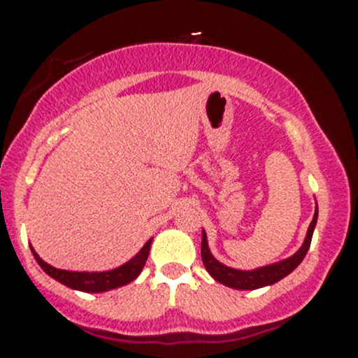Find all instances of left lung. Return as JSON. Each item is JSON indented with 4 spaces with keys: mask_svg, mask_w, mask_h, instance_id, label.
Here are the masks:
<instances>
[{
    "mask_svg": "<svg viewBox=\"0 0 358 358\" xmlns=\"http://www.w3.org/2000/svg\"><path fill=\"white\" fill-rule=\"evenodd\" d=\"M318 218V206L315 203V213H313L312 222H310L307 235H305V240L300 247L292 257L283 258V260L275 262V264L257 266L253 270H238L231 268L225 264H222L220 260H217L212 253V250L208 247V238H206V231L201 230V260H203V265L212 277L217 280V282L223 283L225 287L235 288V290H257V288H264L268 285H273V283L280 282L282 278H285L287 275H290L294 270L302 264L303 257L307 255L310 242H312L313 230H315Z\"/></svg>",
    "mask_w": 358,
    "mask_h": 358,
    "instance_id": "8db88e82",
    "label": "left lung"
}]
</instances>
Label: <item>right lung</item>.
Returning <instances> with one entry per match:
<instances>
[{
  "instance_id": "1",
  "label": "right lung",
  "mask_w": 358,
  "mask_h": 358,
  "mask_svg": "<svg viewBox=\"0 0 358 358\" xmlns=\"http://www.w3.org/2000/svg\"><path fill=\"white\" fill-rule=\"evenodd\" d=\"M153 236L141 247L140 252L135 257H131L127 264L116 266L111 270H103V272H73V270H63L56 268V266L46 264L43 258L34 252L31 248V253L34 260L38 262V265L41 266L43 272L50 275L51 278H55L56 282L63 283V285L73 288V290L86 292V294H103V292L115 290L123 285H128L135 280L138 275L141 273L143 266L146 264V258H148L150 247H152Z\"/></svg>"
}]
</instances>
